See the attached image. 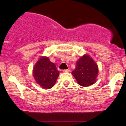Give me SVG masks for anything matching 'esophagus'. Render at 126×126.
<instances>
[{
	"label": "esophagus",
	"mask_w": 126,
	"mask_h": 126,
	"mask_svg": "<svg viewBox=\"0 0 126 126\" xmlns=\"http://www.w3.org/2000/svg\"><path fill=\"white\" fill-rule=\"evenodd\" d=\"M63 72H67V73H68V72H70V70H69V69H64V70H63Z\"/></svg>",
	"instance_id": "34e87169"
}]
</instances>
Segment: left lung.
Wrapping results in <instances>:
<instances>
[{
	"mask_svg": "<svg viewBox=\"0 0 126 126\" xmlns=\"http://www.w3.org/2000/svg\"><path fill=\"white\" fill-rule=\"evenodd\" d=\"M72 73L79 85L87 87L95 82L98 75L97 65L91 57L84 55L77 62L76 69Z\"/></svg>",
	"mask_w": 126,
	"mask_h": 126,
	"instance_id": "left-lung-1",
	"label": "left lung"
}]
</instances>
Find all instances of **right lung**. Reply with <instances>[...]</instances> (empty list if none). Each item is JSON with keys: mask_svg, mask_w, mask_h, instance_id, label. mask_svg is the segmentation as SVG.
Instances as JSON below:
<instances>
[{"mask_svg": "<svg viewBox=\"0 0 126 126\" xmlns=\"http://www.w3.org/2000/svg\"><path fill=\"white\" fill-rule=\"evenodd\" d=\"M59 72L54 63H51L48 57L39 59L34 66L33 76L36 82L44 89H50L56 83Z\"/></svg>", "mask_w": 126, "mask_h": 126, "instance_id": "obj_1", "label": "right lung"}]
</instances>
